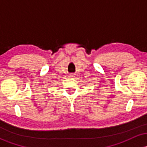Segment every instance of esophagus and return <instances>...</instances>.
<instances>
[{
	"label": "esophagus",
	"mask_w": 147,
	"mask_h": 147,
	"mask_svg": "<svg viewBox=\"0 0 147 147\" xmlns=\"http://www.w3.org/2000/svg\"><path fill=\"white\" fill-rule=\"evenodd\" d=\"M69 77H75V75H74V74L71 73V74H70V75H69Z\"/></svg>",
	"instance_id": "34e87169"
}]
</instances>
